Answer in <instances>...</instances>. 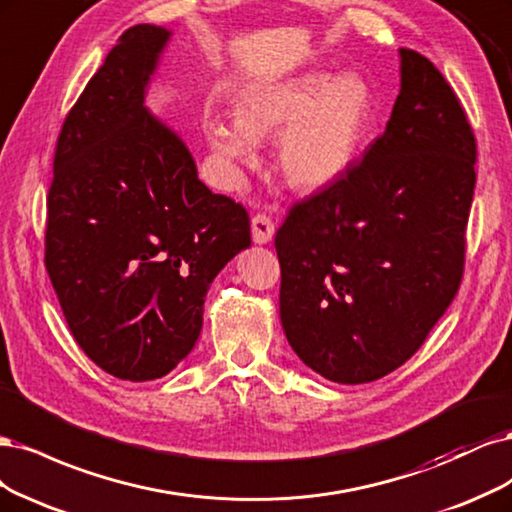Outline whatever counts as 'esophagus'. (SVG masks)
<instances>
[{"label":"esophagus","instance_id":"34e87169","mask_svg":"<svg viewBox=\"0 0 512 512\" xmlns=\"http://www.w3.org/2000/svg\"><path fill=\"white\" fill-rule=\"evenodd\" d=\"M251 232H253L255 244H268L274 236V221L268 217V214H255L251 221Z\"/></svg>","mask_w":512,"mask_h":512}]
</instances>
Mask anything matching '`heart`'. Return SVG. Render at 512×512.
I'll return each mask as SVG.
<instances>
[{
	"label": "heart",
	"instance_id": "1",
	"mask_svg": "<svg viewBox=\"0 0 512 512\" xmlns=\"http://www.w3.org/2000/svg\"><path fill=\"white\" fill-rule=\"evenodd\" d=\"M236 121L210 119L208 142L242 166L257 163V142L278 136V166L300 191H319L349 170L372 117V91L355 72H306L238 93Z\"/></svg>",
	"mask_w": 512,
	"mask_h": 512
}]
</instances>
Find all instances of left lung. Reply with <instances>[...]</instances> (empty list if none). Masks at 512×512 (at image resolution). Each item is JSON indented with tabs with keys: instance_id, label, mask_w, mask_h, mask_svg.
Listing matches in <instances>:
<instances>
[{
	"instance_id": "1",
	"label": "left lung",
	"mask_w": 512,
	"mask_h": 512,
	"mask_svg": "<svg viewBox=\"0 0 512 512\" xmlns=\"http://www.w3.org/2000/svg\"><path fill=\"white\" fill-rule=\"evenodd\" d=\"M385 134L278 227L280 321L308 368L376 381L419 351L464 274L476 140L436 65L400 48Z\"/></svg>"
}]
</instances>
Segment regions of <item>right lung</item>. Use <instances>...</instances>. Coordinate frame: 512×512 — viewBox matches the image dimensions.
Segmentation results:
<instances>
[{
    "instance_id": "obj_1",
    "label": "right lung",
    "mask_w": 512,
    "mask_h": 512,
    "mask_svg": "<svg viewBox=\"0 0 512 512\" xmlns=\"http://www.w3.org/2000/svg\"><path fill=\"white\" fill-rule=\"evenodd\" d=\"M170 31L127 29L63 121L48 189L46 272L72 336L121 381H155L202 332L204 298L251 246L249 212L197 178L144 106Z\"/></svg>"
}]
</instances>
